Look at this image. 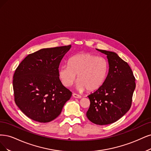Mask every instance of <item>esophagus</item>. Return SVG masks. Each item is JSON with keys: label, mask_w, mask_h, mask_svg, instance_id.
<instances>
[{"label": "esophagus", "mask_w": 151, "mask_h": 151, "mask_svg": "<svg viewBox=\"0 0 151 151\" xmlns=\"http://www.w3.org/2000/svg\"><path fill=\"white\" fill-rule=\"evenodd\" d=\"M73 96L74 98H76V99H81V95H78L76 93H73Z\"/></svg>", "instance_id": "1"}]
</instances>
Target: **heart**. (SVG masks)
I'll return each instance as SVG.
<instances>
[{
  "mask_svg": "<svg viewBox=\"0 0 151 151\" xmlns=\"http://www.w3.org/2000/svg\"><path fill=\"white\" fill-rule=\"evenodd\" d=\"M106 59L91 53H81L72 56L68 64L61 66L58 75L65 86H70L76 79V88L83 91H93L104 84L109 72Z\"/></svg>",
  "mask_w": 151,
  "mask_h": 151,
  "instance_id": "obj_1",
  "label": "heart"
}]
</instances>
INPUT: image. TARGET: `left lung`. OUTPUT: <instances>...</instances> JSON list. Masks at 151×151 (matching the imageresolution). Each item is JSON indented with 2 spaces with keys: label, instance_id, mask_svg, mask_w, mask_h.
Instances as JSON below:
<instances>
[{
  "label": "left lung",
  "instance_id": "1",
  "mask_svg": "<svg viewBox=\"0 0 151 151\" xmlns=\"http://www.w3.org/2000/svg\"><path fill=\"white\" fill-rule=\"evenodd\" d=\"M106 55L109 69L104 84L88 96L90 101L86 116L96 125L117 121L129 110L135 88L130 67L116 53L96 49Z\"/></svg>",
  "mask_w": 151,
  "mask_h": 151
}]
</instances>
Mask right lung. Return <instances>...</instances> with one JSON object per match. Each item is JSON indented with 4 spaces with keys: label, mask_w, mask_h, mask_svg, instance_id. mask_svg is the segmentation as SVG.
<instances>
[{
    "label": "right lung",
    "mask_w": 151,
    "mask_h": 151,
    "mask_svg": "<svg viewBox=\"0 0 151 151\" xmlns=\"http://www.w3.org/2000/svg\"><path fill=\"white\" fill-rule=\"evenodd\" d=\"M71 46L44 48L29 55L13 76L16 104L29 118L49 122L61 114L72 93L58 75L61 60Z\"/></svg>",
    "instance_id": "add662e5"
}]
</instances>
